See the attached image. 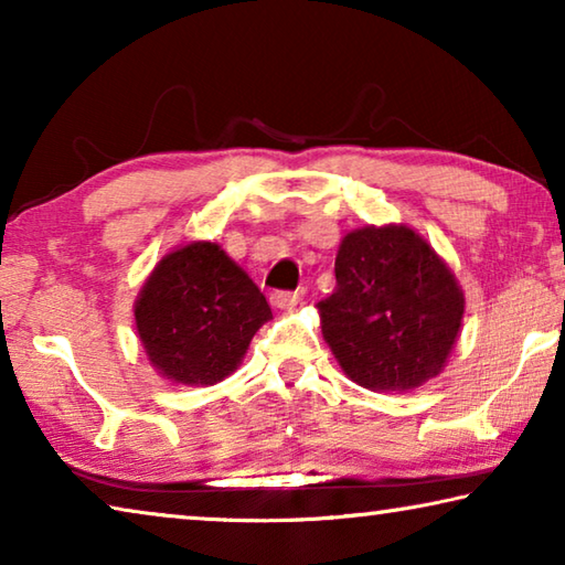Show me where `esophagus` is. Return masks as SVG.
<instances>
[{
  "label": "esophagus",
  "instance_id": "1",
  "mask_svg": "<svg viewBox=\"0 0 565 565\" xmlns=\"http://www.w3.org/2000/svg\"><path fill=\"white\" fill-rule=\"evenodd\" d=\"M296 303H299V294L296 291H274L271 294L274 309H294Z\"/></svg>",
  "mask_w": 565,
  "mask_h": 565
}]
</instances>
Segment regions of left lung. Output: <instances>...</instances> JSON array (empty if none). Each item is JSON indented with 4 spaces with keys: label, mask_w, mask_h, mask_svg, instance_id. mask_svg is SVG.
<instances>
[{
    "label": "left lung",
    "mask_w": 565,
    "mask_h": 565,
    "mask_svg": "<svg viewBox=\"0 0 565 565\" xmlns=\"http://www.w3.org/2000/svg\"><path fill=\"white\" fill-rule=\"evenodd\" d=\"M333 271L337 289L319 301L321 333L353 384L408 391L441 374L466 301L424 236L404 224L356 228Z\"/></svg>",
    "instance_id": "1"
}]
</instances>
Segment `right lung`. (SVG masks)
<instances>
[{"instance_id":"1","label":"right lung","mask_w":565,"mask_h":565,"mask_svg":"<svg viewBox=\"0 0 565 565\" xmlns=\"http://www.w3.org/2000/svg\"><path fill=\"white\" fill-rule=\"evenodd\" d=\"M134 319L161 376L212 386L234 374L271 306L218 244L191 242L167 254L141 286Z\"/></svg>"}]
</instances>
